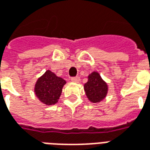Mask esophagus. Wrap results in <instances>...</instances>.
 <instances>
[{"mask_svg":"<svg viewBox=\"0 0 150 150\" xmlns=\"http://www.w3.org/2000/svg\"><path fill=\"white\" fill-rule=\"evenodd\" d=\"M79 77H78V76H75V77H72L71 79V80L72 82H74V83H79Z\"/></svg>","mask_w":150,"mask_h":150,"instance_id":"34e87169","label":"esophagus"}]
</instances>
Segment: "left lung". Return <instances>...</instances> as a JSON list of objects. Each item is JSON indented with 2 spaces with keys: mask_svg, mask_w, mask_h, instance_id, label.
I'll return each instance as SVG.
<instances>
[{
  "mask_svg": "<svg viewBox=\"0 0 150 150\" xmlns=\"http://www.w3.org/2000/svg\"><path fill=\"white\" fill-rule=\"evenodd\" d=\"M84 91L89 100L98 103L106 96L108 85L99 73L94 71L88 76V81L84 84Z\"/></svg>",
  "mask_w": 150,
  "mask_h": 150,
  "instance_id": "1",
  "label": "left lung"
}]
</instances>
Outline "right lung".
Returning a JSON list of instances; mask_svg holds the SVG:
<instances>
[{"label": "right lung", "mask_w": 150, "mask_h": 150, "mask_svg": "<svg viewBox=\"0 0 150 150\" xmlns=\"http://www.w3.org/2000/svg\"><path fill=\"white\" fill-rule=\"evenodd\" d=\"M66 81L62 78L56 76L50 71L38 79L35 84L34 91L41 102L46 105L55 104L62 93V89Z\"/></svg>", "instance_id": "1"}]
</instances>
